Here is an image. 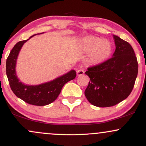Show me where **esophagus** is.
<instances>
[{
	"label": "esophagus",
	"mask_w": 146,
	"mask_h": 146,
	"mask_svg": "<svg viewBox=\"0 0 146 146\" xmlns=\"http://www.w3.org/2000/svg\"><path fill=\"white\" fill-rule=\"evenodd\" d=\"M84 74V70L82 69V68H80V69L77 71V75L78 76H81V75H83Z\"/></svg>",
	"instance_id": "34e87169"
}]
</instances>
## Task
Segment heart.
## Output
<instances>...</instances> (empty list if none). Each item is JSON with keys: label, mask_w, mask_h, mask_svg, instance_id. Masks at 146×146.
Returning a JSON list of instances; mask_svg holds the SVG:
<instances>
[{"label": "heart", "mask_w": 146, "mask_h": 146, "mask_svg": "<svg viewBox=\"0 0 146 146\" xmlns=\"http://www.w3.org/2000/svg\"><path fill=\"white\" fill-rule=\"evenodd\" d=\"M80 46L83 51H91L90 58L94 62L105 60L109 56L112 51V45L109 41L93 36L84 38Z\"/></svg>", "instance_id": "obj_1"}]
</instances>
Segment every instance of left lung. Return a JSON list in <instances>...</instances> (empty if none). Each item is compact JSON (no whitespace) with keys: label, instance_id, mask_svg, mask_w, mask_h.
<instances>
[{"label":"left lung","instance_id":"1","mask_svg":"<svg viewBox=\"0 0 146 146\" xmlns=\"http://www.w3.org/2000/svg\"><path fill=\"white\" fill-rule=\"evenodd\" d=\"M116 48L113 57L85 72L90 81L84 92L91 104L110 107L126 99L138 73L137 57L128 42L113 35Z\"/></svg>","mask_w":146,"mask_h":146}]
</instances>
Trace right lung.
I'll list each match as a JSON object with an SVG mask.
<instances>
[{
	"mask_svg": "<svg viewBox=\"0 0 146 146\" xmlns=\"http://www.w3.org/2000/svg\"><path fill=\"white\" fill-rule=\"evenodd\" d=\"M36 34L26 40L18 42L11 49L6 62V73L11 89L18 98L29 104L46 106L56 100L64 85L76 77V72L71 70L53 80L39 85H27L18 78L16 72V62L22 46Z\"/></svg>",
	"mask_w": 146,
	"mask_h": 146,
	"instance_id": "1",
	"label": "right lung"
}]
</instances>
